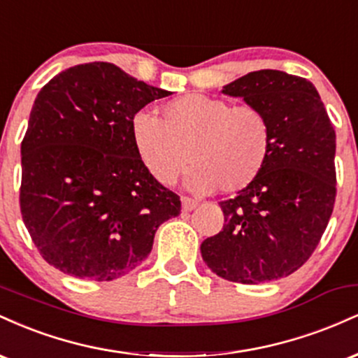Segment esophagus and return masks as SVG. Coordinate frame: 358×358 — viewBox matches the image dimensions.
Wrapping results in <instances>:
<instances>
[{"instance_id": "34e87169", "label": "esophagus", "mask_w": 358, "mask_h": 358, "mask_svg": "<svg viewBox=\"0 0 358 358\" xmlns=\"http://www.w3.org/2000/svg\"><path fill=\"white\" fill-rule=\"evenodd\" d=\"M196 205H199V202H196V200L188 199V196H182V208H183L185 212H192V210H195Z\"/></svg>"}]
</instances>
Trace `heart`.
<instances>
[{
    "instance_id": "heart-1",
    "label": "heart",
    "mask_w": 358,
    "mask_h": 358,
    "mask_svg": "<svg viewBox=\"0 0 358 358\" xmlns=\"http://www.w3.org/2000/svg\"><path fill=\"white\" fill-rule=\"evenodd\" d=\"M163 119L138 113L131 139L156 182L171 185L190 168L187 187L196 193L248 188L271 153V122L264 110L205 94H188L162 108Z\"/></svg>"
}]
</instances>
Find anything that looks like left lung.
Here are the masks:
<instances>
[{"label": "left lung", "mask_w": 358, "mask_h": 358, "mask_svg": "<svg viewBox=\"0 0 358 358\" xmlns=\"http://www.w3.org/2000/svg\"><path fill=\"white\" fill-rule=\"evenodd\" d=\"M222 92L264 110L273 143L256 182L220 202L224 229L200 250L205 264L227 281H276L310 259L334 212V126L318 90L303 77L256 71Z\"/></svg>", "instance_id": "left-lung-1"}]
</instances>
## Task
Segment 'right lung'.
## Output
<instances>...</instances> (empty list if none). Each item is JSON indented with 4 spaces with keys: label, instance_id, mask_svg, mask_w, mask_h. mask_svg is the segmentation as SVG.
<instances>
[{
    "label": "right lung",
    "instance_id": "add662e5",
    "mask_svg": "<svg viewBox=\"0 0 358 358\" xmlns=\"http://www.w3.org/2000/svg\"><path fill=\"white\" fill-rule=\"evenodd\" d=\"M173 92L108 62L57 73L40 89L22 143L20 207L42 257L69 276L113 281L141 264L182 208L131 139V119Z\"/></svg>",
    "mask_w": 358,
    "mask_h": 358
}]
</instances>
